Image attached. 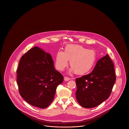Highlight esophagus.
Wrapping results in <instances>:
<instances>
[{"label":"esophagus","mask_w":129,"mask_h":129,"mask_svg":"<svg viewBox=\"0 0 129 129\" xmlns=\"http://www.w3.org/2000/svg\"><path fill=\"white\" fill-rule=\"evenodd\" d=\"M71 79V78H69V77H64V80H65V81H69V80H70Z\"/></svg>","instance_id":"1"}]
</instances>
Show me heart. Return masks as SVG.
I'll list each match as a JSON object with an SVG mask.
<instances>
[{"mask_svg":"<svg viewBox=\"0 0 129 129\" xmlns=\"http://www.w3.org/2000/svg\"><path fill=\"white\" fill-rule=\"evenodd\" d=\"M97 59L96 52L78 45H69L64 52L58 51L55 56V66L59 71H63L70 61L72 67L69 73L79 75L89 73L94 68Z\"/></svg>","mask_w":129,"mask_h":129,"instance_id":"b5f03b06","label":"heart"}]
</instances>
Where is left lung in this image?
I'll list each match as a JSON object with an SVG mask.
<instances>
[{"label":"left lung","mask_w":129,"mask_h":129,"mask_svg":"<svg viewBox=\"0 0 129 129\" xmlns=\"http://www.w3.org/2000/svg\"><path fill=\"white\" fill-rule=\"evenodd\" d=\"M116 79L114 63L107 54L91 73L76 78L77 101L84 108L97 106L109 98Z\"/></svg>","instance_id":"obj_1"}]
</instances>
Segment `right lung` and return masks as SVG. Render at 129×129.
Returning <instances> with one entry per match:
<instances>
[{
	"label": "right lung",
	"instance_id": "obj_1",
	"mask_svg": "<svg viewBox=\"0 0 129 129\" xmlns=\"http://www.w3.org/2000/svg\"><path fill=\"white\" fill-rule=\"evenodd\" d=\"M17 74L21 97L29 104L41 109L52 103L57 86L63 80V76L54 68L51 55L38 47L21 57Z\"/></svg>",
	"mask_w": 129,
	"mask_h": 129
}]
</instances>
